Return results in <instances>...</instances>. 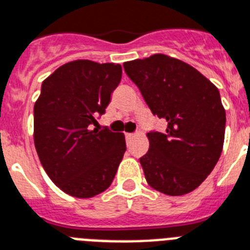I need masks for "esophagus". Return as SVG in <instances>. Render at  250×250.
I'll return each mask as SVG.
<instances>
[{
  "instance_id": "34e87169",
  "label": "esophagus",
  "mask_w": 250,
  "mask_h": 250,
  "mask_svg": "<svg viewBox=\"0 0 250 250\" xmlns=\"http://www.w3.org/2000/svg\"><path fill=\"white\" fill-rule=\"evenodd\" d=\"M133 133H125V141L127 142H129L132 140V138H133Z\"/></svg>"
}]
</instances>
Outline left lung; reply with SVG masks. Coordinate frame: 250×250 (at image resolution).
<instances>
[{
	"label": "left lung",
	"instance_id": "left-lung-1",
	"mask_svg": "<svg viewBox=\"0 0 250 250\" xmlns=\"http://www.w3.org/2000/svg\"><path fill=\"white\" fill-rule=\"evenodd\" d=\"M152 114L167 131L148 132L140 159L148 186L183 196L206 179L222 152L226 114L217 87L194 67L167 54L123 63Z\"/></svg>",
	"mask_w": 250,
	"mask_h": 250
}]
</instances>
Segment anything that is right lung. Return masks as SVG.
Wrapping results in <instances>:
<instances>
[{
  "mask_svg": "<svg viewBox=\"0 0 250 250\" xmlns=\"http://www.w3.org/2000/svg\"><path fill=\"white\" fill-rule=\"evenodd\" d=\"M121 77V64L77 60L42 83L34 105L35 148L50 180L70 196L104 192L123 159L125 135L93 128Z\"/></svg>",
  "mask_w": 250,
  "mask_h": 250,
  "instance_id": "right-lung-1",
  "label": "right lung"
}]
</instances>
